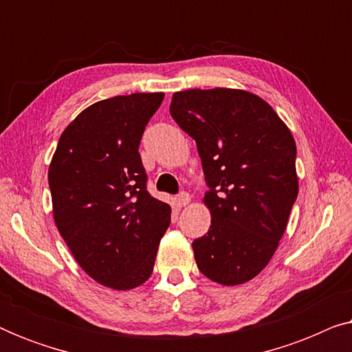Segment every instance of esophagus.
Here are the masks:
<instances>
[{"mask_svg": "<svg viewBox=\"0 0 352 352\" xmlns=\"http://www.w3.org/2000/svg\"><path fill=\"white\" fill-rule=\"evenodd\" d=\"M176 201H177V205H179V206L189 205L190 204V195L187 194V192H181V194L176 197Z\"/></svg>", "mask_w": 352, "mask_h": 352, "instance_id": "esophagus-1", "label": "esophagus"}]
</instances>
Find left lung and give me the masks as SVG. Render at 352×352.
Wrapping results in <instances>:
<instances>
[{
	"instance_id": "obj_1",
	"label": "left lung",
	"mask_w": 352,
	"mask_h": 352,
	"mask_svg": "<svg viewBox=\"0 0 352 352\" xmlns=\"http://www.w3.org/2000/svg\"><path fill=\"white\" fill-rule=\"evenodd\" d=\"M170 113L197 142L211 226L192 243L199 271L221 285L256 277L278 247L298 197L296 144L259 96L243 89H187Z\"/></svg>"
}]
</instances>
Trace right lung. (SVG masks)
<instances>
[{"mask_svg": "<svg viewBox=\"0 0 352 352\" xmlns=\"http://www.w3.org/2000/svg\"><path fill=\"white\" fill-rule=\"evenodd\" d=\"M163 93L99 100L60 134L47 181L52 214L80 267L100 285L131 290L151 277L171 221L147 192L139 144Z\"/></svg>", "mask_w": 352, "mask_h": 352, "instance_id": "right-lung-1", "label": "right lung"}]
</instances>
